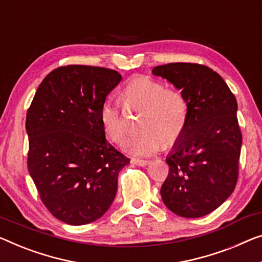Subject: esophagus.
Listing matches in <instances>:
<instances>
[{
  "label": "esophagus",
  "instance_id": "1",
  "mask_svg": "<svg viewBox=\"0 0 262 262\" xmlns=\"http://www.w3.org/2000/svg\"><path fill=\"white\" fill-rule=\"evenodd\" d=\"M130 162L133 163V165H136V166H147L148 165V160H141V159H132Z\"/></svg>",
  "mask_w": 262,
  "mask_h": 262
}]
</instances>
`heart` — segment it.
<instances>
[{"label":"heart","instance_id":"b5f03b06","mask_svg":"<svg viewBox=\"0 0 262 262\" xmlns=\"http://www.w3.org/2000/svg\"><path fill=\"white\" fill-rule=\"evenodd\" d=\"M123 101L127 107L142 108L138 126L141 130L126 142V149L134 155H150L165 146H171L185 128L188 104L182 92L166 88L149 76L132 77L124 85ZM100 119L104 134L111 141L122 143L126 138V124L121 107L108 97L101 106Z\"/></svg>","mask_w":262,"mask_h":262}]
</instances>
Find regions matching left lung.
I'll return each instance as SVG.
<instances>
[{
	"label": "left lung",
	"instance_id": "1",
	"mask_svg": "<svg viewBox=\"0 0 262 262\" xmlns=\"http://www.w3.org/2000/svg\"><path fill=\"white\" fill-rule=\"evenodd\" d=\"M151 73L180 89L188 104L185 128L166 159L169 173L160 190L162 201L179 216L207 215L227 200L239 177L243 134L236 99L204 64L177 62Z\"/></svg>",
	"mask_w": 262,
	"mask_h": 262
}]
</instances>
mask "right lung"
<instances>
[{
  "instance_id": "right-lung-1",
  "label": "right lung",
  "mask_w": 262,
  "mask_h": 262,
  "mask_svg": "<svg viewBox=\"0 0 262 262\" xmlns=\"http://www.w3.org/2000/svg\"><path fill=\"white\" fill-rule=\"evenodd\" d=\"M116 70L69 64L50 72L27 112V165L46 208L60 221L91 224L107 212L129 159L106 140L101 106Z\"/></svg>"
}]
</instances>
